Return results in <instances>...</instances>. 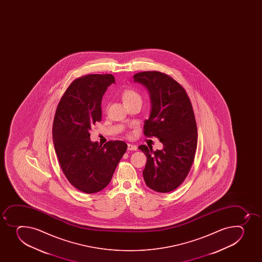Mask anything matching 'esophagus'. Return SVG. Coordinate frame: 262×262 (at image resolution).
Masks as SVG:
<instances>
[{
  "label": "esophagus",
  "instance_id": "obj_1",
  "mask_svg": "<svg viewBox=\"0 0 262 262\" xmlns=\"http://www.w3.org/2000/svg\"><path fill=\"white\" fill-rule=\"evenodd\" d=\"M128 150H137V146L128 144Z\"/></svg>",
  "mask_w": 262,
  "mask_h": 262
}]
</instances>
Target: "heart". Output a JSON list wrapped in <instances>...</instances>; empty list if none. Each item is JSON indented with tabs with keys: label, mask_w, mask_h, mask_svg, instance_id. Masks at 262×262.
<instances>
[{
	"label": "heart",
	"mask_w": 262,
	"mask_h": 262,
	"mask_svg": "<svg viewBox=\"0 0 262 262\" xmlns=\"http://www.w3.org/2000/svg\"><path fill=\"white\" fill-rule=\"evenodd\" d=\"M122 98H123V101H124L125 105L133 103V102H135L137 101H142V97H141L138 91L132 88L125 89L123 91Z\"/></svg>",
	"instance_id": "b5f03b06"
}]
</instances>
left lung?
<instances>
[{
	"mask_svg": "<svg viewBox=\"0 0 262 262\" xmlns=\"http://www.w3.org/2000/svg\"><path fill=\"white\" fill-rule=\"evenodd\" d=\"M150 94V116L144 122L143 134L160 139L162 150L140 145L147 156L143 179L155 191L167 193L186 179L194 161L197 126L191 101L184 87L166 73L142 72L133 76Z\"/></svg>",
	"mask_w": 262,
	"mask_h": 262,
	"instance_id": "left-lung-1",
	"label": "left lung"
}]
</instances>
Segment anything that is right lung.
<instances>
[{
  "instance_id": "obj_1",
  "label": "right lung",
  "mask_w": 262,
  "mask_h": 262,
  "mask_svg": "<svg viewBox=\"0 0 262 262\" xmlns=\"http://www.w3.org/2000/svg\"><path fill=\"white\" fill-rule=\"evenodd\" d=\"M115 82L112 74H88L76 78L58 104L53 122V141L63 173L78 190L93 194L111 181L127 149L123 141L103 146L92 143L89 130L101 120V99Z\"/></svg>"
}]
</instances>
